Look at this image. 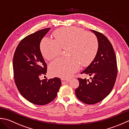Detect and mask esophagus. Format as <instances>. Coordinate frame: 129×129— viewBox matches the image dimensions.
Here are the masks:
<instances>
[{
  "instance_id": "34e87169",
  "label": "esophagus",
  "mask_w": 129,
  "mask_h": 129,
  "mask_svg": "<svg viewBox=\"0 0 129 129\" xmlns=\"http://www.w3.org/2000/svg\"><path fill=\"white\" fill-rule=\"evenodd\" d=\"M62 81V83H67L70 81V80H66V79H62L61 80Z\"/></svg>"
}]
</instances>
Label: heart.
Masks as SVG:
<instances>
[{"label":"heart","instance_id":"heart-1","mask_svg":"<svg viewBox=\"0 0 129 129\" xmlns=\"http://www.w3.org/2000/svg\"><path fill=\"white\" fill-rule=\"evenodd\" d=\"M54 39L44 38L41 43L43 56L48 60L58 56L61 48L67 47L68 56L54 60L49 64L51 74L62 78H70L79 69L80 64L87 66L95 58L99 49V43L93 33L86 32L75 27H63L55 30Z\"/></svg>","mask_w":129,"mask_h":129}]
</instances>
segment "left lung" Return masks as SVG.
<instances>
[{
    "label": "left lung",
    "instance_id": "left-lung-1",
    "mask_svg": "<svg viewBox=\"0 0 129 129\" xmlns=\"http://www.w3.org/2000/svg\"><path fill=\"white\" fill-rule=\"evenodd\" d=\"M91 31L98 38V51L93 61L81 73L92 77L91 81L78 78L80 85L75 90L78 99L88 105L98 103L108 96L117 74L116 57L112 44L102 33Z\"/></svg>",
    "mask_w": 129,
    "mask_h": 129
}]
</instances>
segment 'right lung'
<instances>
[{"instance_id":"add662e5","label":"right lung","mask_w":129,"mask_h":129,"mask_svg":"<svg viewBox=\"0 0 129 129\" xmlns=\"http://www.w3.org/2000/svg\"><path fill=\"white\" fill-rule=\"evenodd\" d=\"M50 28L28 35L18 44L13 57V67L18 91L31 103L44 105L56 98L61 86V79L55 77L40 80L47 73V64L40 49L41 40Z\"/></svg>"}]
</instances>
